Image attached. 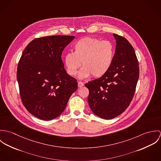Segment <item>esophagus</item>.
Listing matches in <instances>:
<instances>
[{
  "label": "esophagus",
  "mask_w": 161,
  "mask_h": 161,
  "mask_svg": "<svg viewBox=\"0 0 161 161\" xmlns=\"http://www.w3.org/2000/svg\"><path fill=\"white\" fill-rule=\"evenodd\" d=\"M83 86H84L83 82H78V87H79V88H80V87H83Z\"/></svg>",
  "instance_id": "obj_1"
}]
</instances>
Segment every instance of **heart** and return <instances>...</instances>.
Instances as JSON below:
<instances>
[{
  "label": "heart",
  "mask_w": 161,
  "mask_h": 161,
  "mask_svg": "<svg viewBox=\"0 0 161 161\" xmlns=\"http://www.w3.org/2000/svg\"><path fill=\"white\" fill-rule=\"evenodd\" d=\"M115 47L108 41L86 37L74 45V53H68L64 56V64L68 74L75 75L82 66L79 77L85 79L92 75L99 77L105 75L113 63Z\"/></svg>",
  "instance_id": "obj_1"
}]
</instances>
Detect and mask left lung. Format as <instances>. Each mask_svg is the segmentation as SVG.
Here are the masks:
<instances>
[{"instance_id":"8db88e82","label":"left lung","mask_w":161,"mask_h":161,"mask_svg":"<svg viewBox=\"0 0 161 161\" xmlns=\"http://www.w3.org/2000/svg\"><path fill=\"white\" fill-rule=\"evenodd\" d=\"M116 40L111 68L103 75L85 84L89 90L88 103L98 117L110 119L121 114L133 99L139 78V64L134 48L125 38Z\"/></svg>"}]
</instances>
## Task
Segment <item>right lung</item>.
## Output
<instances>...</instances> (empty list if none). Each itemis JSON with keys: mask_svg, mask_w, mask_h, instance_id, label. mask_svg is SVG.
<instances>
[{"mask_svg": "<svg viewBox=\"0 0 161 161\" xmlns=\"http://www.w3.org/2000/svg\"><path fill=\"white\" fill-rule=\"evenodd\" d=\"M74 38L63 35L36 38L23 51L17 72L20 97L26 110L39 119L59 116L77 89V80L68 74L61 59L64 49Z\"/></svg>", "mask_w": 161, "mask_h": 161, "instance_id": "add662e5", "label": "right lung"}]
</instances>
